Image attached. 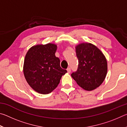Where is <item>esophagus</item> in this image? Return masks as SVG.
<instances>
[{"label": "esophagus", "mask_w": 127, "mask_h": 127, "mask_svg": "<svg viewBox=\"0 0 127 127\" xmlns=\"http://www.w3.org/2000/svg\"><path fill=\"white\" fill-rule=\"evenodd\" d=\"M66 70H67V72L68 73H70V68H68Z\"/></svg>", "instance_id": "34e87169"}]
</instances>
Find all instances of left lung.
I'll list each match as a JSON object with an SVG mask.
<instances>
[{"instance_id":"1","label":"left lung","mask_w":127,"mask_h":127,"mask_svg":"<svg viewBox=\"0 0 127 127\" xmlns=\"http://www.w3.org/2000/svg\"><path fill=\"white\" fill-rule=\"evenodd\" d=\"M78 59L77 72L71 76L79 86L92 91L104 82L107 72L106 58L99 49L91 43L83 42L76 46Z\"/></svg>"}]
</instances>
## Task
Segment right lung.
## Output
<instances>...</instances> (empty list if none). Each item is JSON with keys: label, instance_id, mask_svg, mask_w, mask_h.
I'll list each match as a JSON object with an SVG mask.
<instances>
[{"label": "right lung", "instance_id": "1", "mask_svg": "<svg viewBox=\"0 0 127 127\" xmlns=\"http://www.w3.org/2000/svg\"><path fill=\"white\" fill-rule=\"evenodd\" d=\"M57 49V45L52 43L38 44L30 48L26 54L23 69L25 79L38 93H50L67 72L60 66V59L55 55Z\"/></svg>", "mask_w": 127, "mask_h": 127}]
</instances>
